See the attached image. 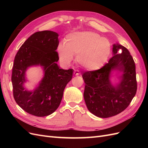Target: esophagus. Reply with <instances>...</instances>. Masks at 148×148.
Segmentation results:
<instances>
[{
    "label": "esophagus",
    "mask_w": 148,
    "mask_h": 148,
    "mask_svg": "<svg viewBox=\"0 0 148 148\" xmlns=\"http://www.w3.org/2000/svg\"><path fill=\"white\" fill-rule=\"evenodd\" d=\"M74 74H75V75H79L80 74L79 71V70H75V71H74Z\"/></svg>",
    "instance_id": "1"
}]
</instances>
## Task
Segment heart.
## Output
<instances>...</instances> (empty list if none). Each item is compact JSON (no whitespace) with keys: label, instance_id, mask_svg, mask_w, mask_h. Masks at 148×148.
<instances>
[{"label":"heart","instance_id":"b5f03b06","mask_svg":"<svg viewBox=\"0 0 148 148\" xmlns=\"http://www.w3.org/2000/svg\"><path fill=\"white\" fill-rule=\"evenodd\" d=\"M60 61L70 64L76 56L78 64L88 70L101 68L107 61L110 53L108 39L92 32L71 33L66 36L64 44L60 43L57 48Z\"/></svg>","mask_w":148,"mask_h":148}]
</instances>
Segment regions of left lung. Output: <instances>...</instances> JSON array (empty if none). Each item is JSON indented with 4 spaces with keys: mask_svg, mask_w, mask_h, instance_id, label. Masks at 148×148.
<instances>
[{
    "mask_svg": "<svg viewBox=\"0 0 148 148\" xmlns=\"http://www.w3.org/2000/svg\"><path fill=\"white\" fill-rule=\"evenodd\" d=\"M113 69L124 71L122 81L115 88L109 80L110 73ZM82 77L85 84V102L89 111L97 117L108 118L121 113L136 95L135 62L128 49L119 44L113 46V56L108 63L98 70L85 71Z\"/></svg>",
    "mask_w": 148,
    "mask_h": 148,
    "instance_id": "1",
    "label": "left lung"
}]
</instances>
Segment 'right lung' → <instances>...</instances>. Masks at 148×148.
<instances>
[{"mask_svg":"<svg viewBox=\"0 0 148 148\" xmlns=\"http://www.w3.org/2000/svg\"><path fill=\"white\" fill-rule=\"evenodd\" d=\"M59 34L51 31H38L31 36L17 52L12 69L13 97L22 109L37 117L52 114L59 107L66 84L72 78L73 70L59 68L56 49ZM41 65L45 77L38 87L33 92L23 86L27 67Z\"/></svg>","mask_w":148,"mask_h":148,"instance_id":"right-lung-1","label":"right lung"}]
</instances>
